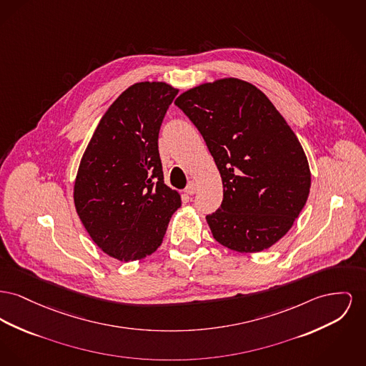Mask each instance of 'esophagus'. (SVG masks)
<instances>
[{
	"instance_id": "esophagus-1",
	"label": "esophagus",
	"mask_w": 366,
	"mask_h": 366,
	"mask_svg": "<svg viewBox=\"0 0 366 366\" xmlns=\"http://www.w3.org/2000/svg\"><path fill=\"white\" fill-rule=\"evenodd\" d=\"M194 192H196V182L191 181V182L187 185V188H185V194H194Z\"/></svg>"
}]
</instances>
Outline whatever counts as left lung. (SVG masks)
Returning a JSON list of instances; mask_svg holds the SVG:
<instances>
[{
  "instance_id": "left-lung-1",
  "label": "left lung",
  "mask_w": 366,
  "mask_h": 366,
  "mask_svg": "<svg viewBox=\"0 0 366 366\" xmlns=\"http://www.w3.org/2000/svg\"><path fill=\"white\" fill-rule=\"evenodd\" d=\"M202 134L221 174L224 199L206 215L218 243L239 253L271 247L292 228L311 187L307 156L257 86L221 79L174 102Z\"/></svg>"
}]
</instances>
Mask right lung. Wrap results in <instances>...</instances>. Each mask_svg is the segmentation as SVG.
Returning <instances> with one entry per match:
<instances>
[{
  "instance_id": "obj_1",
  "label": "right lung",
  "mask_w": 366,
  "mask_h": 366,
  "mask_svg": "<svg viewBox=\"0 0 366 366\" xmlns=\"http://www.w3.org/2000/svg\"><path fill=\"white\" fill-rule=\"evenodd\" d=\"M178 89L137 83L110 105L74 182V206L91 239L110 257L134 261L163 242L181 197L164 184L159 131Z\"/></svg>"
}]
</instances>
